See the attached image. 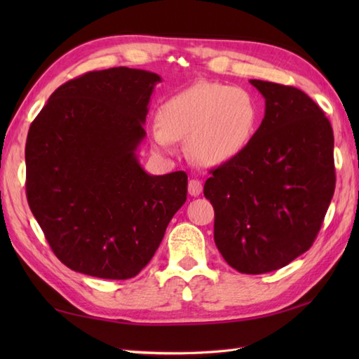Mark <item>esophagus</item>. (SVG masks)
<instances>
[{"instance_id": "obj_1", "label": "esophagus", "mask_w": 359, "mask_h": 359, "mask_svg": "<svg viewBox=\"0 0 359 359\" xmlns=\"http://www.w3.org/2000/svg\"><path fill=\"white\" fill-rule=\"evenodd\" d=\"M202 189H203V187H202V182H199V180H196V179H191L188 182V193L191 194V196H199L201 193H202Z\"/></svg>"}]
</instances>
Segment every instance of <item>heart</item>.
<instances>
[{"label": "heart", "mask_w": 359, "mask_h": 359, "mask_svg": "<svg viewBox=\"0 0 359 359\" xmlns=\"http://www.w3.org/2000/svg\"><path fill=\"white\" fill-rule=\"evenodd\" d=\"M257 123V106L247 90L201 83L170 98L151 129L160 152H171L174 140L187 139L189 156L207 166L222 165L245 148Z\"/></svg>", "instance_id": "obj_1"}]
</instances>
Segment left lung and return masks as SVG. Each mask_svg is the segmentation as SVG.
Segmentation results:
<instances>
[{"instance_id":"8db88e82","label":"left lung","mask_w":359,"mask_h":359,"mask_svg":"<svg viewBox=\"0 0 359 359\" xmlns=\"http://www.w3.org/2000/svg\"><path fill=\"white\" fill-rule=\"evenodd\" d=\"M265 98L261 126L238 156L211 170L203 194L215 242L247 274L274 271L313 245L334 193L333 129L293 86L250 80Z\"/></svg>"}]
</instances>
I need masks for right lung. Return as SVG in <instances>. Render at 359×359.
<instances>
[{
	"mask_svg": "<svg viewBox=\"0 0 359 359\" xmlns=\"http://www.w3.org/2000/svg\"><path fill=\"white\" fill-rule=\"evenodd\" d=\"M158 81L129 67L88 72L60 86L29 128V207L74 271L137 276L187 201V172L151 175L135 154Z\"/></svg>",
	"mask_w": 359,
	"mask_h": 359,
	"instance_id": "obj_1",
	"label": "right lung"
}]
</instances>
